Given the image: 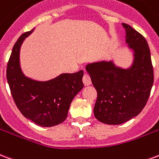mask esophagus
<instances>
[{
  "label": "esophagus",
  "instance_id": "34e87169",
  "mask_svg": "<svg viewBox=\"0 0 159 159\" xmlns=\"http://www.w3.org/2000/svg\"><path fill=\"white\" fill-rule=\"evenodd\" d=\"M83 84H84L85 86H88V85H90L91 84L90 76H89V75L88 73H85V74L83 75Z\"/></svg>",
  "mask_w": 159,
  "mask_h": 159
}]
</instances>
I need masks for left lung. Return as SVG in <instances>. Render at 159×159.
<instances>
[{"label":"left lung","instance_id":"1","mask_svg":"<svg viewBox=\"0 0 159 159\" xmlns=\"http://www.w3.org/2000/svg\"><path fill=\"white\" fill-rule=\"evenodd\" d=\"M122 25L126 42L134 51L133 65L122 69L112 61H101L86 66L97 91L95 117L108 125H120L137 116L148 101L154 80L147 41L131 25Z\"/></svg>","mask_w":159,"mask_h":159}]
</instances>
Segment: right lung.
Returning <instances> with one entry per match:
<instances>
[{
	"mask_svg": "<svg viewBox=\"0 0 159 159\" xmlns=\"http://www.w3.org/2000/svg\"><path fill=\"white\" fill-rule=\"evenodd\" d=\"M33 29L14 44L7 66V79L14 102L25 118L41 126H57L65 120L72 100L83 88V70L61 74L39 82L26 77L20 66V50Z\"/></svg>",
	"mask_w": 159,
	"mask_h": 159,
	"instance_id": "right-lung-1",
	"label": "right lung"
}]
</instances>
